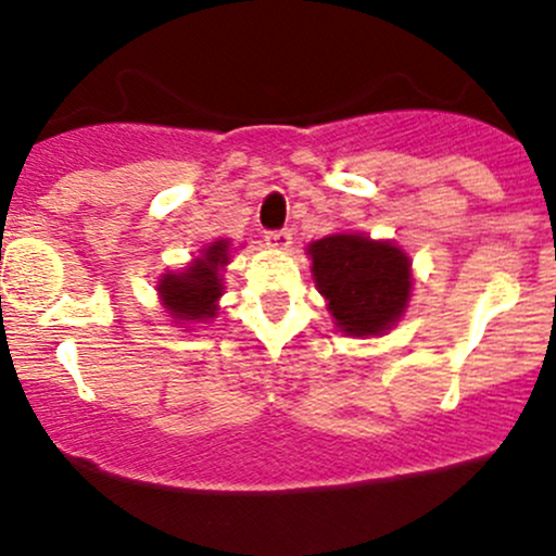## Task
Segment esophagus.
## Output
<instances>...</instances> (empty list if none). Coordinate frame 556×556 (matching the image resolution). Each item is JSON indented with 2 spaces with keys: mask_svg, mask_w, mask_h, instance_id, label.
Instances as JSON below:
<instances>
[{
  "mask_svg": "<svg viewBox=\"0 0 556 556\" xmlns=\"http://www.w3.org/2000/svg\"><path fill=\"white\" fill-rule=\"evenodd\" d=\"M266 244L274 247V250H290V244H293V233H290L288 228H282V231H268Z\"/></svg>",
  "mask_w": 556,
  "mask_h": 556,
  "instance_id": "34e87169",
  "label": "esophagus"
}]
</instances>
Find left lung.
<instances>
[{"label": "left lung", "mask_w": 556, "mask_h": 556, "mask_svg": "<svg viewBox=\"0 0 556 556\" xmlns=\"http://www.w3.org/2000/svg\"><path fill=\"white\" fill-rule=\"evenodd\" d=\"M309 257L317 290L346 336H379L403 317L414 279L397 244L330 233L309 244Z\"/></svg>", "instance_id": "1"}]
</instances>
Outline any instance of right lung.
Here are the masks:
<instances>
[{"mask_svg":"<svg viewBox=\"0 0 556 556\" xmlns=\"http://www.w3.org/2000/svg\"><path fill=\"white\" fill-rule=\"evenodd\" d=\"M231 257V242L217 239L210 247L201 250L193 263L182 271H169L159 279V295L164 309L177 325L188 323H206L217 317V301L223 295V266H228Z\"/></svg>","mask_w":556,"mask_h":556,"instance_id":"obj_1","label":"right lung"}]
</instances>
